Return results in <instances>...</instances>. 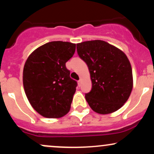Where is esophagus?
I'll return each mask as SVG.
<instances>
[{"label": "esophagus", "instance_id": "esophagus-1", "mask_svg": "<svg viewBox=\"0 0 154 154\" xmlns=\"http://www.w3.org/2000/svg\"><path fill=\"white\" fill-rule=\"evenodd\" d=\"M77 83H78V85H79V87H80V86H81V85H82V81H81V79H79V80L78 81V82H77Z\"/></svg>", "mask_w": 154, "mask_h": 154}]
</instances>
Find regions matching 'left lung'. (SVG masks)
Returning <instances> with one entry per match:
<instances>
[{"label": "left lung", "instance_id": "obj_1", "mask_svg": "<svg viewBox=\"0 0 154 154\" xmlns=\"http://www.w3.org/2000/svg\"><path fill=\"white\" fill-rule=\"evenodd\" d=\"M79 57L87 63L92 89L85 99L95 112L108 114L119 109L133 87L132 67L123 51L100 40L77 44Z\"/></svg>", "mask_w": 154, "mask_h": 154}]
</instances>
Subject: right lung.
Segmentation results:
<instances>
[{"instance_id":"right-lung-1","label":"right lung","mask_w":154,"mask_h":154,"mask_svg":"<svg viewBox=\"0 0 154 154\" xmlns=\"http://www.w3.org/2000/svg\"><path fill=\"white\" fill-rule=\"evenodd\" d=\"M76 44L52 41L38 48L26 59L23 85L31 106L46 118H60L70 110L77 83L70 77L66 63Z\"/></svg>"}]
</instances>
